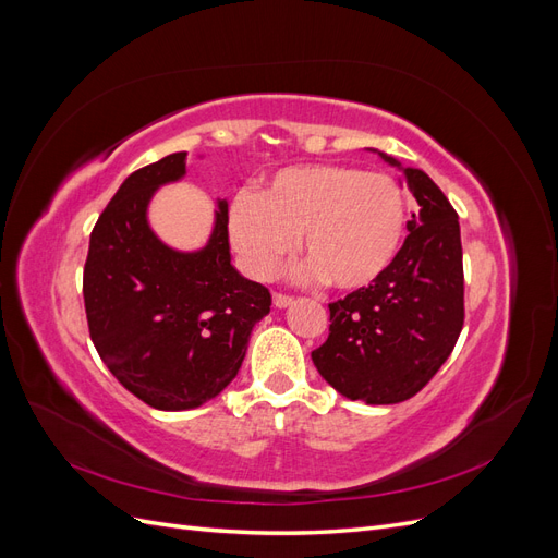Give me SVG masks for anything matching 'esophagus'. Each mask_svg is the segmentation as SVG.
<instances>
[{
	"instance_id": "1",
	"label": "esophagus",
	"mask_w": 558,
	"mask_h": 558,
	"mask_svg": "<svg viewBox=\"0 0 558 558\" xmlns=\"http://www.w3.org/2000/svg\"><path fill=\"white\" fill-rule=\"evenodd\" d=\"M275 305L281 310V307H289V305H293V295H289V293H275Z\"/></svg>"
}]
</instances>
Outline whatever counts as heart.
Returning <instances> with one entry per match:
<instances>
[{"label": "heart", "instance_id": "b5f03b06", "mask_svg": "<svg viewBox=\"0 0 558 558\" xmlns=\"http://www.w3.org/2000/svg\"><path fill=\"white\" fill-rule=\"evenodd\" d=\"M404 214L393 177L351 165H300L277 172L256 197H234L228 232L253 277H275L302 234L314 272L332 289L359 291L391 265Z\"/></svg>", "mask_w": 558, "mask_h": 558}]
</instances>
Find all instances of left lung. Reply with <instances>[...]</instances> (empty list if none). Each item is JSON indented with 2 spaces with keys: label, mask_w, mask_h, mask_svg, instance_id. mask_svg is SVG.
Masks as SVG:
<instances>
[{
  "label": "left lung",
  "mask_w": 558,
  "mask_h": 558,
  "mask_svg": "<svg viewBox=\"0 0 558 558\" xmlns=\"http://www.w3.org/2000/svg\"><path fill=\"white\" fill-rule=\"evenodd\" d=\"M402 181L418 202L410 234L373 283L330 302L328 340L312 351L335 391L367 404L416 396L449 359L465 318L459 214L426 172L408 167Z\"/></svg>",
  "instance_id": "1"
}]
</instances>
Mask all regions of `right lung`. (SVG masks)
<instances>
[{
    "label": "right lung",
    "mask_w": 558,
    "mask_h": 558,
    "mask_svg": "<svg viewBox=\"0 0 558 558\" xmlns=\"http://www.w3.org/2000/svg\"><path fill=\"white\" fill-rule=\"evenodd\" d=\"M185 174V150L132 172L90 232L83 267L90 340L132 396L179 412L216 398L238 377L253 326L272 295L230 265L228 205L209 244L165 246L146 221L158 185Z\"/></svg>",
    "instance_id": "obj_1"
}]
</instances>
